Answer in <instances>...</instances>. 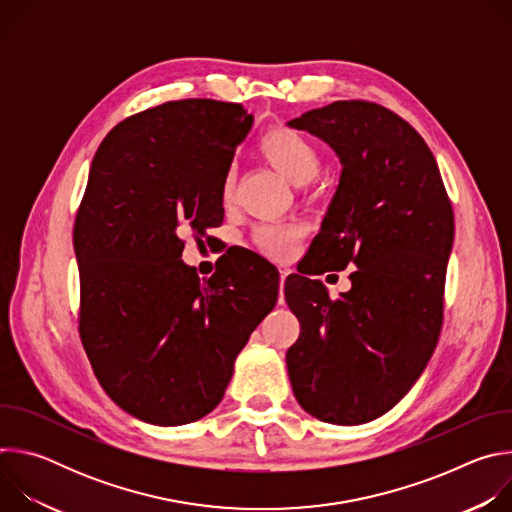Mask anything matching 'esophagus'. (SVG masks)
I'll return each mask as SVG.
<instances>
[{"label":"esophagus","mask_w":512,"mask_h":512,"mask_svg":"<svg viewBox=\"0 0 512 512\" xmlns=\"http://www.w3.org/2000/svg\"><path fill=\"white\" fill-rule=\"evenodd\" d=\"M279 273H281V275H279V283H281V296H279V302H283V283H285V277H287V273H289V271H287V269H281Z\"/></svg>","instance_id":"1"}]
</instances>
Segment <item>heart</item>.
I'll return each instance as SVG.
<instances>
[{
  "label": "heart",
  "mask_w": 512,
  "mask_h": 512,
  "mask_svg": "<svg viewBox=\"0 0 512 512\" xmlns=\"http://www.w3.org/2000/svg\"><path fill=\"white\" fill-rule=\"evenodd\" d=\"M257 152L267 164L294 184L310 182L322 168V156L316 143L302 131L287 125H273L263 131L257 139ZM233 198L235 172L227 170L221 182V200L223 204H231ZM300 239L302 229L289 223H263L253 233V241L259 251L275 259H287L296 251Z\"/></svg>",
  "instance_id": "1"
}]
</instances>
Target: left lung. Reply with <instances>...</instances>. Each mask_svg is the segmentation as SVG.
<instances>
[{
  "mask_svg": "<svg viewBox=\"0 0 512 512\" xmlns=\"http://www.w3.org/2000/svg\"><path fill=\"white\" fill-rule=\"evenodd\" d=\"M330 143L342 174L308 253L316 275L350 273L332 300L322 281L285 279L300 338L285 354L298 403L334 425L387 413L423 373L444 324L454 210L423 137L391 109L334 101L289 121Z\"/></svg>",
  "mask_w": 512,
  "mask_h": 512,
  "instance_id": "8db88e82",
  "label": "left lung"
}]
</instances>
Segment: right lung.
I'll return each mask as SVG.
<instances>
[{
    "label": "right lung",
    "instance_id": "obj_1",
    "mask_svg": "<svg viewBox=\"0 0 512 512\" xmlns=\"http://www.w3.org/2000/svg\"><path fill=\"white\" fill-rule=\"evenodd\" d=\"M251 123L239 103L168 101L117 123L93 158L72 231L79 336L105 393L145 423H192L221 403L277 302L271 263L200 281L180 259L184 233L223 223L221 182Z\"/></svg>",
    "mask_w": 512,
    "mask_h": 512
}]
</instances>
